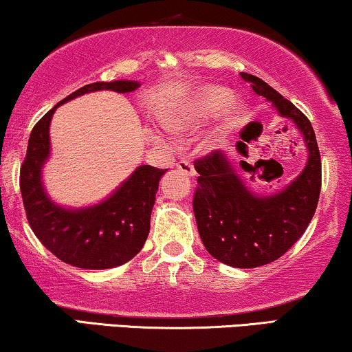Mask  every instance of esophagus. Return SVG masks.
<instances>
[{"instance_id": "esophagus-1", "label": "esophagus", "mask_w": 352, "mask_h": 352, "mask_svg": "<svg viewBox=\"0 0 352 352\" xmlns=\"http://www.w3.org/2000/svg\"><path fill=\"white\" fill-rule=\"evenodd\" d=\"M176 168L179 171H182L184 173L186 176H195V168H194V165H192V163L189 162V160H181V162H177L176 163Z\"/></svg>"}]
</instances>
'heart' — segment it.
I'll list each match as a JSON object with an SVG mask.
<instances>
[{
    "label": "heart",
    "mask_w": 352,
    "mask_h": 352,
    "mask_svg": "<svg viewBox=\"0 0 352 352\" xmlns=\"http://www.w3.org/2000/svg\"><path fill=\"white\" fill-rule=\"evenodd\" d=\"M232 102V94L229 89L226 88H216V86H208L204 88L199 94L195 96V99L179 110H173L162 117V124L168 131L171 133H187L190 129L199 126L205 120L214 118L224 112ZM240 118V110L234 109L229 113L228 123L226 128H232L234 124H237Z\"/></svg>",
    "instance_id": "b5f03b06"
}]
</instances>
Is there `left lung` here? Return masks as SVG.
Segmentation results:
<instances>
[{"label":"left lung","mask_w":352,"mask_h":352,"mask_svg":"<svg viewBox=\"0 0 352 352\" xmlns=\"http://www.w3.org/2000/svg\"><path fill=\"white\" fill-rule=\"evenodd\" d=\"M240 76L258 96L271 100L282 117L293 120L309 152L301 175L269 197L253 195L224 152L213 151L194 162L199 173L194 214L206 252L228 266L248 269L276 261L305 234L319 204L322 163L306 115L266 81L250 74Z\"/></svg>","instance_id":"1"}]
</instances>
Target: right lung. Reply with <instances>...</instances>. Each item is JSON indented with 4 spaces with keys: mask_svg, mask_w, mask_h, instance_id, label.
<instances>
[{
    "mask_svg": "<svg viewBox=\"0 0 352 352\" xmlns=\"http://www.w3.org/2000/svg\"><path fill=\"white\" fill-rule=\"evenodd\" d=\"M138 81L91 83L54 105L32 129L21 166V194L28 224L38 240L67 264L81 269H109L128 263L146 243L151 213L160 177L166 170L139 166L107 200L88 208L72 210L52 204L41 182L50 157V123L54 110L67 100L99 89L131 93Z\"/></svg>",
    "mask_w": 352,
    "mask_h": 352,
    "instance_id": "right-lung-1",
    "label": "right lung"
}]
</instances>
